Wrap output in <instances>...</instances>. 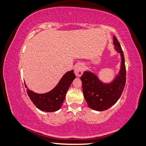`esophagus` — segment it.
Segmentation results:
<instances>
[{"label":"esophagus","mask_w":146,"mask_h":146,"mask_svg":"<svg viewBox=\"0 0 146 146\" xmlns=\"http://www.w3.org/2000/svg\"><path fill=\"white\" fill-rule=\"evenodd\" d=\"M84 67L82 64L79 63L75 65V73L77 77H81L84 73Z\"/></svg>","instance_id":"1"}]
</instances>
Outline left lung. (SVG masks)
<instances>
[{
    "mask_svg": "<svg viewBox=\"0 0 146 146\" xmlns=\"http://www.w3.org/2000/svg\"><path fill=\"white\" fill-rule=\"evenodd\" d=\"M114 49L121 56V67L113 80L104 83L95 73L84 71L81 77L83 93L88 106L97 111H103L110 108L119 100L126 82V70L123 52L117 38L113 36Z\"/></svg>",
    "mask_w": 146,
    "mask_h": 146,
    "instance_id": "8db88e82",
    "label": "left lung"
}]
</instances>
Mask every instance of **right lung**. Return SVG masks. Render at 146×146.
I'll list each match as a JSON object with an SVG mask.
<instances>
[{
  "label": "right lung",
  "mask_w": 146,
  "mask_h": 146,
  "mask_svg": "<svg viewBox=\"0 0 146 146\" xmlns=\"http://www.w3.org/2000/svg\"><path fill=\"white\" fill-rule=\"evenodd\" d=\"M75 77L73 70L67 72L52 90L44 94L33 92L25 84V86L29 98L38 109L44 112H55L61 108L69 88Z\"/></svg>",
  "instance_id": "obj_1"
}]
</instances>
